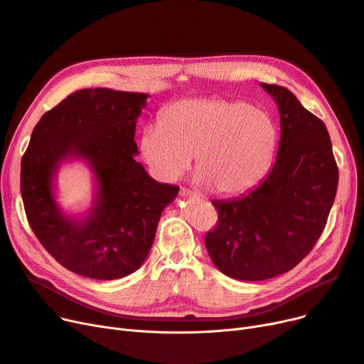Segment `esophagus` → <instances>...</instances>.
<instances>
[{"mask_svg":"<svg viewBox=\"0 0 364 364\" xmlns=\"http://www.w3.org/2000/svg\"><path fill=\"white\" fill-rule=\"evenodd\" d=\"M179 194H181L182 197H197V194H196V193H193L191 190H188V188H181Z\"/></svg>","mask_w":364,"mask_h":364,"instance_id":"obj_1","label":"esophagus"}]
</instances>
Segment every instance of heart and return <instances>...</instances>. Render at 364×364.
Returning <instances> with one entry per match:
<instances>
[{"mask_svg":"<svg viewBox=\"0 0 364 364\" xmlns=\"http://www.w3.org/2000/svg\"><path fill=\"white\" fill-rule=\"evenodd\" d=\"M276 146L278 127L267 112L220 97L168 105L140 140L158 179H179L196 155L197 183L223 196L243 194L263 181Z\"/></svg>","mask_w":364,"mask_h":364,"instance_id":"1","label":"heart"}]
</instances>
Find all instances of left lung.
Wrapping results in <instances>:
<instances>
[{"mask_svg":"<svg viewBox=\"0 0 364 364\" xmlns=\"http://www.w3.org/2000/svg\"><path fill=\"white\" fill-rule=\"evenodd\" d=\"M261 86L279 109L278 156L255 190L212 201L218 223L205 237L213 264L240 281H264L294 269L321 236L339 182L324 122L284 86Z\"/></svg>","mask_w":364,"mask_h":364,"instance_id":"8db88e82","label":"left lung"}]
</instances>
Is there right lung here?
I'll use <instances>...</instances> for the list:
<instances>
[{
  "instance_id": "add662e5",
  "label": "right lung",
  "mask_w": 364,
  "mask_h": 364,
  "mask_svg": "<svg viewBox=\"0 0 364 364\" xmlns=\"http://www.w3.org/2000/svg\"><path fill=\"white\" fill-rule=\"evenodd\" d=\"M146 94L90 88L70 94L41 116L22 156L26 220L45 250L65 269L92 279H118L146 259L161 212L179 186L154 181L134 159L137 116ZM70 156L96 173L99 193L83 220L64 217L51 179Z\"/></svg>"
}]
</instances>
